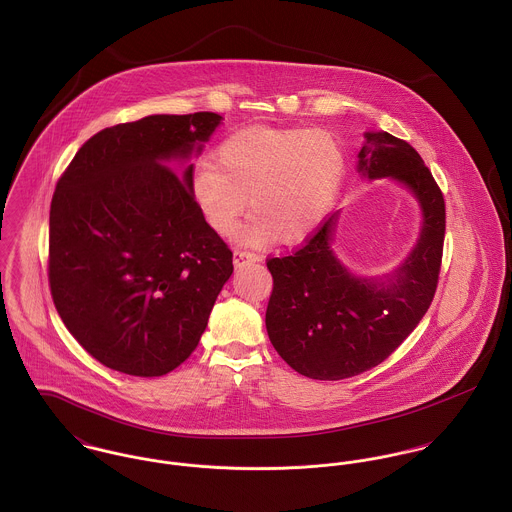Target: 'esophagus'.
Masks as SVG:
<instances>
[{"label":"esophagus","mask_w":512,"mask_h":512,"mask_svg":"<svg viewBox=\"0 0 512 512\" xmlns=\"http://www.w3.org/2000/svg\"><path fill=\"white\" fill-rule=\"evenodd\" d=\"M259 261V255L253 253V251H245V249H235L233 251V263L235 267H243L247 263H255Z\"/></svg>","instance_id":"34e87169"}]
</instances>
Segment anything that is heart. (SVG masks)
Segmentation results:
<instances>
[{"label":"heart","mask_w":512,"mask_h":512,"mask_svg":"<svg viewBox=\"0 0 512 512\" xmlns=\"http://www.w3.org/2000/svg\"><path fill=\"white\" fill-rule=\"evenodd\" d=\"M214 165L190 174V192L208 226L228 235L249 208L251 220L237 231L247 245L302 241L330 212L345 176V149L326 129L249 127L220 143Z\"/></svg>","instance_id":"1"}]
</instances>
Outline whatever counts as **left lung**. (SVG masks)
<instances>
[{
  "label": "left lung",
  "mask_w": 512,
  "mask_h": 512,
  "mask_svg": "<svg viewBox=\"0 0 512 512\" xmlns=\"http://www.w3.org/2000/svg\"><path fill=\"white\" fill-rule=\"evenodd\" d=\"M359 171L367 178L393 176L416 194L422 235L389 283L363 281L341 267L330 251L336 216L324 218L292 253L267 259L273 275L269 340L310 379L340 381L383 363L420 324L438 286L446 202L422 157L406 141L375 131L359 151Z\"/></svg>",
  "instance_id": "8db88e82"
}]
</instances>
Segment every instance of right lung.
I'll list each match as a JSON object with an SVG mask.
<instances>
[{"label": "right lung", "mask_w": 512, "mask_h": 512, "mask_svg": "<svg viewBox=\"0 0 512 512\" xmlns=\"http://www.w3.org/2000/svg\"><path fill=\"white\" fill-rule=\"evenodd\" d=\"M212 112L149 115L90 137L60 174L49 218V286L68 332L102 365L161 377L190 357L233 273L228 243L208 226L163 161L214 133Z\"/></svg>", "instance_id": "right-lung-1"}]
</instances>
